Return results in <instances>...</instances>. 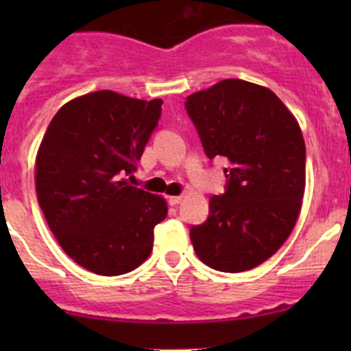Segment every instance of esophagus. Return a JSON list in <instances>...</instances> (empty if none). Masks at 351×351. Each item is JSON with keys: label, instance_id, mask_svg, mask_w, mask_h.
I'll list each match as a JSON object with an SVG mask.
<instances>
[{"label": "esophagus", "instance_id": "obj_1", "mask_svg": "<svg viewBox=\"0 0 351 351\" xmlns=\"http://www.w3.org/2000/svg\"><path fill=\"white\" fill-rule=\"evenodd\" d=\"M182 200H183L182 195H173V197H169V204H171V205H178Z\"/></svg>", "mask_w": 351, "mask_h": 351}]
</instances>
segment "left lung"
I'll return each instance as SVG.
<instances>
[{
  "label": "left lung",
  "mask_w": 351,
  "mask_h": 351,
  "mask_svg": "<svg viewBox=\"0 0 351 351\" xmlns=\"http://www.w3.org/2000/svg\"><path fill=\"white\" fill-rule=\"evenodd\" d=\"M186 112L210 159H228L224 195L190 231L207 267L238 274L274 256L295 228L306 189L299 122L268 88L224 80L190 95Z\"/></svg>",
  "instance_id": "left-lung-1"
}]
</instances>
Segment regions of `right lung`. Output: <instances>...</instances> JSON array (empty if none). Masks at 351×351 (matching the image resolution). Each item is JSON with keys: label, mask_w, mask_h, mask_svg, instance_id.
<instances>
[{"label": "right lung", "mask_w": 351, "mask_h": 351, "mask_svg": "<svg viewBox=\"0 0 351 351\" xmlns=\"http://www.w3.org/2000/svg\"><path fill=\"white\" fill-rule=\"evenodd\" d=\"M161 104L110 90L86 93L59 108L38 146V205L67 256L93 274L115 277L143 265L154 228L168 215L165 198L125 178L158 125Z\"/></svg>", "instance_id": "add662e5"}]
</instances>
